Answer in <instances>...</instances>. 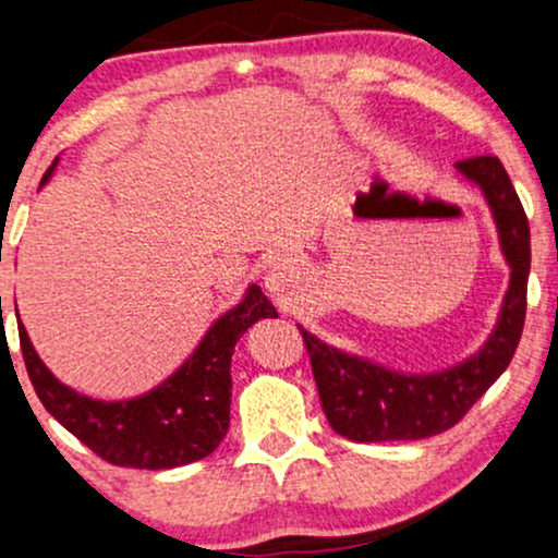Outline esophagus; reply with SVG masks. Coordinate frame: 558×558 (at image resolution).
Masks as SVG:
<instances>
[{
    "label": "esophagus",
    "mask_w": 558,
    "mask_h": 558,
    "mask_svg": "<svg viewBox=\"0 0 558 558\" xmlns=\"http://www.w3.org/2000/svg\"><path fill=\"white\" fill-rule=\"evenodd\" d=\"M288 283H291V267L275 265L265 272V288L270 293H278V296H280V293H283L288 288Z\"/></svg>",
    "instance_id": "34e87169"
}]
</instances>
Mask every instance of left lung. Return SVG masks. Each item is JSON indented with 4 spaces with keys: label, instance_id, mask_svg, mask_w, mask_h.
Segmentation results:
<instances>
[{
    "label": "left lung",
    "instance_id": "1",
    "mask_svg": "<svg viewBox=\"0 0 558 558\" xmlns=\"http://www.w3.org/2000/svg\"><path fill=\"white\" fill-rule=\"evenodd\" d=\"M454 171L486 199L509 267L494 330L478 351L436 372H400L366 355L327 345L299 325L312 359L322 411L332 432L351 441L426 439L452 428L505 374L525 325L530 226L505 166L494 156L458 160Z\"/></svg>",
    "mask_w": 558,
    "mask_h": 558
}]
</instances>
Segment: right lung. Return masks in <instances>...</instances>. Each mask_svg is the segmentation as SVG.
Instances as JSON below:
<instances>
[{
    "label": "right lung",
    "instance_id": "1",
    "mask_svg": "<svg viewBox=\"0 0 558 558\" xmlns=\"http://www.w3.org/2000/svg\"><path fill=\"white\" fill-rule=\"evenodd\" d=\"M57 166L59 158H53L41 186ZM267 317H278L272 301L250 283L239 304L215 317L181 366L160 385L124 400H98L64 385L33 348L23 322L17 330L33 389L66 432L111 465L171 471L207 458L223 441L231 424L233 348L254 322Z\"/></svg>",
    "mask_w": 558,
    "mask_h": 558
}]
</instances>
